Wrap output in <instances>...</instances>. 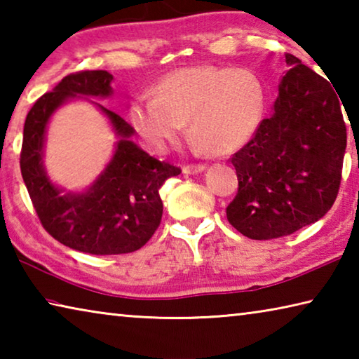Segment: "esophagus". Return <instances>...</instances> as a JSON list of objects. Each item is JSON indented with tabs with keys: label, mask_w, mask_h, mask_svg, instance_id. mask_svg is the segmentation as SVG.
Masks as SVG:
<instances>
[{
	"label": "esophagus",
	"mask_w": 359,
	"mask_h": 359,
	"mask_svg": "<svg viewBox=\"0 0 359 359\" xmlns=\"http://www.w3.org/2000/svg\"><path fill=\"white\" fill-rule=\"evenodd\" d=\"M205 171L204 165H188L184 166V174L187 175H193V174H201Z\"/></svg>",
	"instance_id": "34e87169"
}]
</instances>
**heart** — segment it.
Masks as SVG:
<instances>
[{"label":"heart","mask_w":359,"mask_h":359,"mask_svg":"<svg viewBox=\"0 0 359 359\" xmlns=\"http://www.w3.org/2000/svg\"><path fill=\"white\" fill-rule=\"evenodd\" d=\"M266 111V88L245 68L201 65L169 72L155 95L131 101L133 128L150 149L165 151L179 141L190 120L199 147L224 155L239 150L258 131Z\"/></svg>","instance_id":"heart-1"}]
</instances>
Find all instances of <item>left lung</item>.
Listing matches in <instances>:
<instances>
[{
	"label": "left lung",
	"mask_w": 359,
	"mask_h": 359,
	"mask_svg": "<svg viewBox=\"0 0 359 359\" xmlns=\"http://www.w3.org/2000/svg\"><path fill=\"white\" fill-rule=\"evenodd\" d=\"M274 112L231 158L239 190L228 222L250 239L293 234L318 222L336 201L347 147L340 101L299 58L285 55Z\"/></svg>",
	"instance_id": "8db88e82"
}]
</instances>
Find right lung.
Returning <instances> with one entry per match:
<instances>
[{
  "label": "right lung",
  "instance_id": "right-lung-1",
  "mask_svg": "<svg viewBox=\"0 0 359 359\" xmlns=\"http://www.w3.org/2000/svg\"><path fill=\"white\" fill-rule=\"evenodd\" d=\"M114 76L83 71L62 79L28 112L20 154L22 177L38 217L48 234L63 245L90 255L139 250L158 228L163 215L160 188L180 169L158 161L133 141L135 128L93 100L114 95ZM85 99L109 120L118 142L102 174L83 191H66L46 174L43 149L51 115L66 102Z\"/></svg>",
  "mask_w": 359,
  "mask_h": 359
}]
</instances>
